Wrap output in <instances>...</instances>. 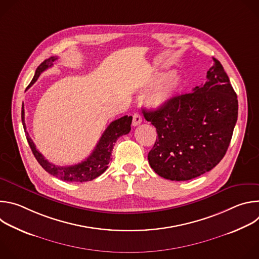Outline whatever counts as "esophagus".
<instances>
[{
    "label": "esophagus",
    "instance_id": "obj_1",
    "mask_svg": "<svg viewBox=\"0 0 259 259\" xmlns=\"http://www.w3.org/2000/svg\"><path fill=\"white\" fill-rule=\"evenodd\" d=\"M141 122H142V118H141L140 114H138V113H135V114L133 115V121H132V125H133L134 127H136V126H138L139 124H141Z\"/></svg>",
    "mask_w": 259,
    "mask_h": 259
}]
</instances>
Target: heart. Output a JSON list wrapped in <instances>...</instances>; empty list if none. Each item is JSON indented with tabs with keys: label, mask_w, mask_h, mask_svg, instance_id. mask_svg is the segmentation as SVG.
<instances>
[{
	"label": "heart",
	"mask_w": 259,
	"mask_h": 259,
	"mask_svg": "<svg viewBox=\"0 0 259 259\" xmlns=\"http://www.w3.org/2000/svg\"><path fill=\"white\" fill-rule=\"evenodd\" d=\"M150 87H155L146 97V102L151 107L159 108L168 103L181 86V79L172 73L161 72L153 77L149 83Z\"/></svg>",
	"instance_id": "obj_1"
}]
</instances>
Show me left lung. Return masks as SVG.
I'll return each mask as SVG.
<instances>
[{
  "label": "left lung",
  "instance_id": "1",
  "mask_svg": "<svg viewBox=\"0 0 259 259\" xmlns=\"http://www.w3.org/2000/svg\"><path fill=\"white\" fill-rule=\"evenodd\" d=\"M205 84L142 109L158 133L147 160L161 177L183 181L212 170L225 157L238 119V99L224 66L213 58Z\"/></svg>",
  "mask_w": 259,
  "mask_h": 259
}]
</instances>
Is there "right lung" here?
<instances>
[{
    "label": "right lung",
    "instance_id": "obj_1",
    "mask_svg": "<svg viewBox=\"0 0 259 259\" xmlns=\"http://www.w3.org/2000/svg\"><path fill=\"white\" fill-rule=\"evenodd\" d=\"M57 59L56 56L50 57L46 60H44L38 68L35 69V73L33 76V79L31 80L30 84L27 88H29L34 82L38 80L41 73L46 70L47 68L51 67L53 65V62ZM21 120L24 132L26 133V139L29 144L30 150L39 162V164L51 175L64 180L68 182H85L90 181L101 175L107 168L108 163L112 160V152L114 149V145L119 137L122 135H126L131 130V123H132V117L131 116H124L114 122L110 123L103 134L101 135L98 143L96 144L94 151L92 154L83 162L72 165V166H56L48 160L44 158V156L35 149V145L31 138L28 136V133L26 132V126L24 122V108L22 105L21 109Z\"/></svg>",
    "mask_w": 259,
    "mask_h": 259
}]
</instances>
